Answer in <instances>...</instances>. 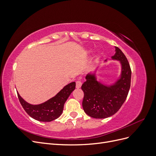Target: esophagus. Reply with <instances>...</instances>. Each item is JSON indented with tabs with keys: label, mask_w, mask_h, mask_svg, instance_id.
Returning a JSON list of instances; mask_svg holds the SVG:
<instances>
[{
	"label": "esophagus",
	"mask_w": 156,
	"mask_h": 156,
	"mask_svg": "<svg viewBox=\"0 0 156 156\" xmlns=\"http://www.w3.org/2000/svg\"><path fill=\"white\" fill-rule=\"evenodd\" d=\"M81 85H82V83L81 81H76V88H80L81 87Z\"/></svg>",
	"instance_id": "obj_1"
}]
</instances>
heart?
<instances>
[{
	"label": "heart",
	"instance_id": "heart-1",
	"mask_svg": "<svg viewBox=\"0 0 156 156\" xmlns=\"http://www.w3.org/2000/svg\"><path fill=\"white\" fill-rule=\"evenodd\" d=\"M87 53H90L91 52H92V49H88L87 51Z\"/></svg>",
	"mask_w": 156,
	"mask_h": 156
}]
</instances>
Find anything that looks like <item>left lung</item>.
Returning a JSON list of instances; mask_svg holds the SVG:
<instances>
[{
  "label": "left lung",
  "mask_w": 156,
  "mask_h": 156,
  "mask_svg": "<svg viewBox=\"0 0 156 156\" xmlns=\"http://www.w3.org/2000/svg\"><path fill=\"white\" fill-rule=\"evenodd\" d=\"M111 60L119 61L120 74L116 81L107 84L97 79L96 69L87 74L81 87L84 92L83 108L87 115L94 119H106L115 115L126 100L130 85L131 71L126 56L115 47V54ZM105 60L104 62H107Z\"/></svg>",
  "instance_id": "obj_1"
}]
</instances>
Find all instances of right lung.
<instances>
[{
  "instance_id": "add662e5",
  "label": "right lung",
  "mask_w": 156,
  "mask_h": 156,
  "mask_svg": "<svg viewBox=\"0 0 156 156\" xmlns=\"http://www.w3.org/2000/svg\"><path fill=\"white\" fill-rule=\"evenodd\" d=\"M75 88V82L63 87L56 95L46 101L32 105L26 101L17 92L19 100L26 112L32 119L40 122H51L62 115L64 105Z\"/></svg>"
}]
</instances>
